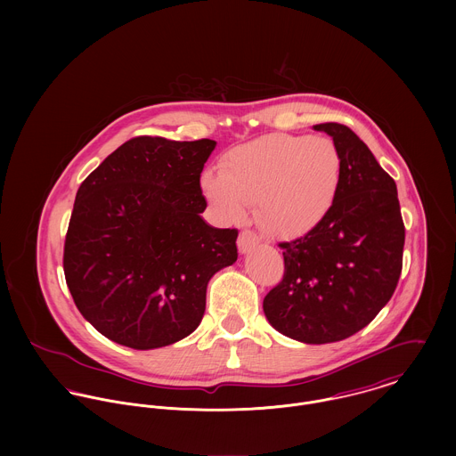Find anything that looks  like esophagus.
Returning a JSON list of instances; mask_svg holds the SVG:
<instances>
[{"instance_id":"1","label":"esophagus","mask_w":456,"mask_h":456,"mask_svg":"<svg viewBox=\"0 0 456 456\" xmlns=\"http://www.w3.org/2000/svg\"><path fill=\"white\" fill-rule=\"evenodd\" d=\"M260 244V237L253 232V230H242L240 235H239V240H237V246H239V251L244 255V253H249L253 248H256Z\"/></svg>"}]
</instances>
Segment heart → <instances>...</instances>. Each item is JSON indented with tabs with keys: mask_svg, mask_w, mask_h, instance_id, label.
<instances>
[{
	"mask_svg": "<svg viewBox=\"0 0 456 456\" xmlns=\"http://www.w3.org/2000/svg\"><path fill=\"white\" fill-rule=\"evenodd\" d=\"M342 158L333 140L275 133L233 149L221 172H207L201 186L226 219H240L255 203V217L272 235L313 230L330 212L340 184Z\"/></svg>",
	"mask_w": 456,
	"mask_h": 456,
	"instance_id": "obj_1",
	"label": "heart"
}]
</instances>
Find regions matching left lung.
I'll return each instance as SVG.
<instances>
[{"label": "left lung", "instance_id": "1", "mask_svg": "<svg viewBox=\"0 0 456 456\" xmlns=\"http://www.w3.org/2000/svg\"><path fill=\"white\" fill-rule=\"evenodd\" d=\"M340 151L338 193L304 237L281 242L284 275L265 300L268 323L286 337L326 344L369 325L398 284L405 226L396 184L370 149L338 123L316 125Z\"/></svg>", "mask_w": 456, "mask_h": 456}]
</instances>
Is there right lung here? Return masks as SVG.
Returning a JSON list of instances; mask_svg holds the SVG:
<instances>
[{
	"instance_id": "obj_1",
	"label": "right lung",
	"mask_w": 456,
	"mask_h": 456,
	"mask_svg": "<svg viewBox=\"0 0 456 456\" xmlns=\"http://www.w3.org/2000/svg\"><path fill=\"white\" fill-rule=\"evenodd\" d=\"M216 142L134 136L80 184L63 253L80 314L133 349L200 325L210 277L237 261V228H212L200 175Z\"/></svg>"
}]
</instances>
